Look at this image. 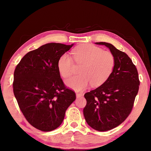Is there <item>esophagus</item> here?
Segmentation results:
<instances>
[{
  "mask_svg": "<svg viewBox=\"0 0 151 151\" xmlns=\"http://www.w3.org/2000/svg\"><path fill=\"white\" fill-rule=\"evenodd\" d=\"M83 96V94L82 93H76V98H81Z\"/></svg>",
  "mask_w": 151,
  "mask_h": 151,
  "instance_id": "obj_1",
  "label": "esophagus"
}]
</instances>
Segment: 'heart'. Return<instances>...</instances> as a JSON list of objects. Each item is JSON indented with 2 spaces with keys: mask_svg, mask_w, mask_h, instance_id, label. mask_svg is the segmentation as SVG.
<instances>
[{
  "mask_svg": "<svg viewBox=\"0 0 151 151\" xmlns=\"http://www.w3.org/2000/svg\"><path fill=\"white\" fill-rule=\"evenodd\" d=\"M77 65H81L78 76H73L65 81V84L76 91L86 89L91 83L99 86L106 82L111 76L115 66L113 54L103 50L93 45H83L77 47L72 53ZM58 70L63 78H67L72 73V58L67 53L59 58Z\"/></svg>",
  "mask_w": 151,
  "mask_h": 151,
  "instance_id": "1",
  "label": "heart"
}]
</instances>
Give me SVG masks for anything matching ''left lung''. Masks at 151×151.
Returning a JSON list of instances; mask_svg holds the SVG:
<instances>
[{"instance_id": "1", "label": "left lung", "mask_w": 151, "mask_h": 151, "mask_svg": "<svg viewBox=\"0 0 151 151\" xmlns=\"http://www.w3.org/2000/svg\"><path fill=\"white\" fill-rule=\"evenodd\" d=\"M95 43L109 49L115 57V66L104 83L84 94L87 103L83 113L91 128L104 132L120 125L129 115L140 81L135 65L125 53L110 43Z\"/></svg>"}]
</instances>
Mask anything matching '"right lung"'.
<instances>
[{"label":"right lung","mask_w":151,"mask_h":151,"mask_svg":"<svg viewBox=\"0 0 151 151\" xmlns=\"http://www.w3.org/2000/svg\"><path fill=\"white\" fill-rule=\"evenodd\" d=\"M73 45H43L26 53L15 68V98L26 119L40 130L49 132L60 126L76 98L63 84L57 67L59 58Z\"/></svg>","instance_id":"obj_1"}]
</instances>
